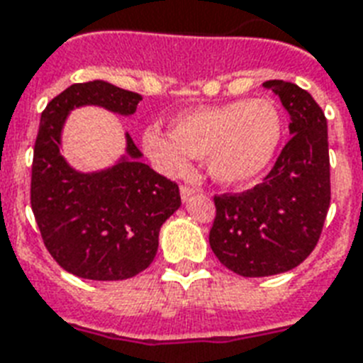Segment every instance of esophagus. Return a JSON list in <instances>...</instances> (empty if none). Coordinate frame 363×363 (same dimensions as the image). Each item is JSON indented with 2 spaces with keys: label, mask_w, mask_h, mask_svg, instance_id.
Wrapping results in <instances>:
<instances>
[{
  "label": "esophagus",
  "mask_w": 363,
  "mask_h": 363,
  "mask_svg": "<svg viewBox=\"0 0 363 363\" xmlns=\"http://www.w3.org/2000/svg\"><path fill=\"white\" fill-rule=\"evenodd\" d=\"M199 191V188L196 186H188V184H184V186H181V197L184 199V201H188L194 194H197Z\"/></svg>",
  "instance_id": "esophagus-1"
}]
</instances>
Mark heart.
Wrapping results in <instances>:
<instances>
[{"label":"heart","mask_w":363,"mask_h":363,"mask_svg":"<svg viewBox=\"0 0 363 363\" xmlns=\"http://www.w3.org/2000/svg\"><path fill=\"white\" fill-rule=\"evenodd\" d=\"M284 135L281 113L272 100H233L201 106L172 121V135L143 132V151L162 173H188V158H207L208 172L222 184L244 186L267 172Z\"/></svg>","instance_id":"heart-1"}]
</instances>
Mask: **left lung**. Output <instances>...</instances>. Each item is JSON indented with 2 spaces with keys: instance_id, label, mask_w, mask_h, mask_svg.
<instances>
[{
  "instance_id": "obj_1",
  "label": "left lung",
  "mask_w": 363,
  "mask_h": 363,
  "mask_svg": "<svg viewBox=\"0 0 363 363\" xmlns=\"http://www.w3.org/2000/svg\"><path fill=\"white\" fill-rule=\"evenodd\" d=\"M264 87L289 113V134L261 184L242 194L214 196L216 218L208 242L218 261L244 278L298 267L319 242L330 207L328 126L308 91L284 79Z\"/></svg>"
}]
</instances>
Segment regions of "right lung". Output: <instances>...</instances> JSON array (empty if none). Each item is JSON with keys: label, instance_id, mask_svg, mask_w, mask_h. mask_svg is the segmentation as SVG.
Segmentation results:
<instances>
[{"label": "right lung", "instance_id": "add662e5", "mask_svg": "<svg viewBox=\"0 0 363 363\" xmlns=\"http://www.w3.org/2000/svg\"><path fill=\"white\" fill-rule=\"evenodd\" d=\"M140 100L138 93L95 79L67 87L40 115L31 208L50 255L78 278L117 281L143 272L156 255L162 223L181 207L179 186L141 162L128 132L126 155L100 172H76L59 151L74 108L132 115Z\"/></svg>", "mask_w": 363, "mask_h": 363}]
</instances>
